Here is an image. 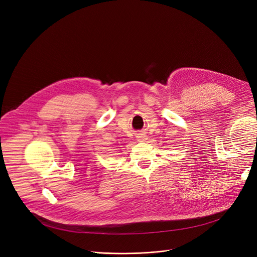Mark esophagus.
Masks as SVG:
<instances>
[{
  "mask_svg": "<svg viewBox=\"0 0 257 257\" xmlns=\"http://www.w3.org/2000/svg\"><path fill=\"white\" fill-rule=\"evenodd\" d=\"M137 140H138L139 142H143V141H146V140H147V136H146L145 133L139 132L138 134H137Z\"/></svg>",
  "mask_w": 257,
  "mask_h": 257,
  "instance_id": "34e87169",
  "label": "esophagus"
}]
</instances>
